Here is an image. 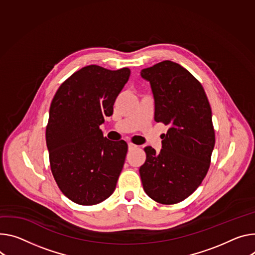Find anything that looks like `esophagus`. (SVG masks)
Returning <instances> with one entry per match:
<instances>
[{
  "label": "esophagus",
  "instance_id": "esophagus-1",
  "mask_svg": "<svg viewBox=\"0 0 255 255\" xmlns=\"http://www.w3.org/2000/svg\"><path fill=\"white\" fill-rule=\"evenodd\" d=\"M137 147V145H135V144H133V143H128V148L131 150V149H134V148H136Z\"/></svg>",
  "mask_w": 255,
  "mask_h": 255
}]
</instances>
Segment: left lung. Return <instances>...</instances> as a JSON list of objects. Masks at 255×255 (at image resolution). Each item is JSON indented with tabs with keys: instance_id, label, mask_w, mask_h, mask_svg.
<instances>
[{
	"instance_id": "left-lung-1",
	"label": "left lung",
	"mask_w": 255,
	"mask_h": 255,
	"mask_svg": "<svg viewBox=\"0 0 255 255\" xmlns=\"http://www.w3.org/2000/svg\"><path fill=\"white\" fill-rule=\"evenodd\" d=\"M154 98V120L169 125L159 153L146 146L139 173L145 193L161 204L191 195L211 165L216 136L212 109L201 83L181 65L163 61L142 69Z\"/></svg>"
}]
</instances>
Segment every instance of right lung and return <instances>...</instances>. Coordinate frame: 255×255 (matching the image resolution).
<instances>
[{
    "instance_id": "obj_1",
    "label": "right lung",
    "mask_w": 255,
    "mask_h": 255,
    "mask_svg": "<svg viewBox=\"0 0 255 255\" xmlns=\"http://www.w3.org/2000/svg\"><path fill=\"white\" fill-rule=\"evenodd\" d=\"M129 76V68L89 65L66 79L52 101L45 130L51 171L63 194L77 204H98L117 185L128 145L107 139L100 125L113 114Z\"/></svg>"
}]
</instances>
